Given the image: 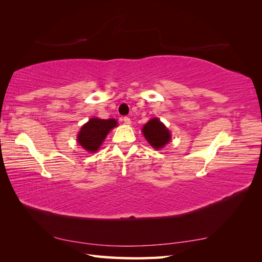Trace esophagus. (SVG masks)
I'll return each mask as SVG.
<instances>
[{"instance_id": "34e87169", "label": "esophagus", "mask_w": 262, "mask_h": 262, "mask_svg": "<svg viewBox=\"0 0 262 262\" xmlns=\"http://www.w3.org/2000/svg\"><path fill=\"white\" fill-rule=\"evenodd\" d=\"M122 121H123L124 124H128V125H129V124L131 123V119H130L129 117H124V118L122 119Z\"/></svg>"}]
</instances>
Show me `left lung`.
I'll use <instances>...</instances> for the list:
<instances>
[{
    "mask_svg": "<svg viewBox=\"0 0 262 262\" xmlns=\"http://www.w3.org/2000/svg\"><path fill=\"white\" fill-rule=\"evenodd\" d=\"M143 136L155 149L163 148L171 139L169 130L158 118H153L142 129Z\"/></svg>",
    "mask_w": 262,
    "mask_h": 262,
    "instance_id": "8db88e82",
    "label": "left lung"
}]
</instances>
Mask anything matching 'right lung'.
Here are the masks:
<instances>
[{
    "instance_id": "add662e5",
    "label": "right lung",
    "mask_w": 262,
    "mask_h": 262,
    "mask_svg": "<svg viewBox=\"0 0 262 262\" xmlns=\"http://www.w3.org/2000/svg\"><path fill=\"white\" fill-rule=\"evenodd\" d=\"M117 125L115 119L91 118L77 134V142L87 152H96L104 142L109 131Z\"/></svg>"
}]
</instances>
